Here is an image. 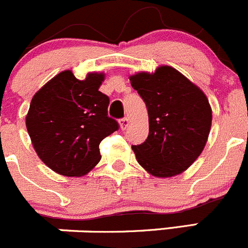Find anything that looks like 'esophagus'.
Wrapping results in <instances>:
<instances>
[{"label":"esophagus","instance_id":"34e87169","mask_svg":"<svg viewBox=\"0 0 248 248\" xmlns=\"http://www.w3.org/2000/svg\"><path fill=\"white\" fill-rule=\"evenodd\" d=\"M119 124H121V127L122 130H125L127 127V125H129V119L125 117V118H122L121 121H119Z\"/></svg>","mask_w":248,"mask_h":248}]
</instances>
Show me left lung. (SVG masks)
<instances>
[{"mask_svg": "<svg viewBox=\"0 0 248 248\" xmlns=\"http://www.w3.org/2000/svg\"><path fill=\"white\" fill-rule=\"evenodd\" d=\"M148 109L149 134L132 146L137 161L155 177L187 170L202 154L212 122L206 95L171 66L130 77Z\"/></svg>", "mask_w": 248, "mask_h": 248, "instance_id": "8db88e82", "label": "left lung"}]
</instances>
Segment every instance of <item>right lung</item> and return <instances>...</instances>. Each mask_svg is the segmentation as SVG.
<instances>
[{
    "instance_id": "obj_1",
    "label": "right lung",
    "mask_w": 248,
    "mask_h": 248,
    "mask_svg": "<svg viewBox=\"0 0 248 248\" xmlns=\"http://www.w3.org/2000/svg\"><path fill=\"white\" fill-rule=\"evenodd\" d=\"M104 73L84 80L62 71L32 97L26 127L41 160L60 175L79 177L100 161L99 144L119 129L107 114L109 99L99 90Z\"/></svg>"
}]
</instances>
